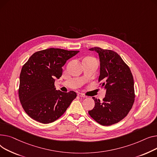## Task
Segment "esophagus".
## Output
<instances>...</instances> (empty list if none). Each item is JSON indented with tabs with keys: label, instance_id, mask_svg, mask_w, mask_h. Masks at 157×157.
<instances>
[{
	"label": "esophagus",
	"instance_id": "34e87169",
	"mask_svg": "<svg viewBox=\"0 0 157 157\" xmlns=\"http://www.w3.org/2000/svg\"><path fill=\"white\" fill-rule=\"evenodd\" d=\"M78 96L81 98H87V96L85 94H82V93H78Z\"/></svg>",
	"mask_w": 157,
	"mask_h": 157
}]
</instances>
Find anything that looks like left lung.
<instances>
[{
  "label": "left lung",
  "mask_w": 157,
  "mask_h": 157,
  "mask_svg": "<svg viewBox=\"0 0 157 157\" xmlns=\"http://www.w3.org/2000/svg\"><path fill=\"white\" fill-rule=\"evenodd\" d=\"M100 60L99 82L106 89V96L101 102L93 97L94 108L89 114L102 125H111L124 119L130 112L135 99L134 79L131 71L115 51L95 47Z\"/></svg>",
  "instance_id": "8db88e82"
}]
</instances>
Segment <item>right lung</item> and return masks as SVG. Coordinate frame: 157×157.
<instances>
[{
  "mask_svg": "<svg viewBox=\"0 0 157 157\" xmlns=\"http://www.w3.org/2000/svg\"><path fill=\"white\" fill-rule=\"evenodd\" d=\"M78 51L49 48L33 54L23 66L18 95L26 114L35 121L49 124L58 119L77 97L75 92L56 90L62 67Z\"/></svg>",
  "mask_w": 157,
  "mask_h": 157,
  "instance_id": "right-lung-1",
  "label": "right lung"
}]
</instances>
